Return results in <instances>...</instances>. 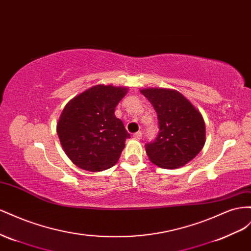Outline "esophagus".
Wrapping results in <instances>:
<instances>
[{
  "label": "esophagus",
  "mask_w": 251,
  "mask_h": 251,
  "mask_svg": "<svg viewBox=\"0 0 251 251\" xmlns=\"http://www.w3.org/2000/svg\"><path fill=\"white\" fill-rule=\"evenodd\" d=\"M133 138H134L135 140H141V139H142V132H141V131L135 132V133L133 134Z\"/></svg>",
  "instance_id": "esophagus-1"
}]
</instances>
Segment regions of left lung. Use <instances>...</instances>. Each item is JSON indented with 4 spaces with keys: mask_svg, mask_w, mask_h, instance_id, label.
I'll return each mask as SVG.
<instances>
[{
    "mask_svg": "<svg viewBox=\"0 0 251 251\" xmlns=\"http://www.w3.org/2000/svg\"><path fill=\"white\" fill-rule=\"evenodd\" d=\"M140 91L153 106L159 121L156 139L145 145L150 162L175 169L195 159L206 141L201 112L177 90L149 87Z\"/></svg>",
    "mask_w": 251,
    "mask_h": 251,
    "instance_id": "8db88e82",
    "label": "left lung"
}]
</instances>
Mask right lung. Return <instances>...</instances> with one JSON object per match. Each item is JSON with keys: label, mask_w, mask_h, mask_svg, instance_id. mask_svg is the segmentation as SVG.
I'll return each instance as SVG.
<instances>
[{"label": "right lung", "mask_w": 251, "mask_h": 251, "mask_svg": "<svg viewBox=\"0 0 251 251\" xmlns=\"http://www.w3.org/2000/svg\"><path fill=\"white\" fill-rule=\"evenodd\" d=\"M127 87L100 84L75 96L64 107L56 132L64 152L75 166L97 173L116 165L130 134L114 116Z\"/></svg>", "instance_id": "1"}]
</instances>
